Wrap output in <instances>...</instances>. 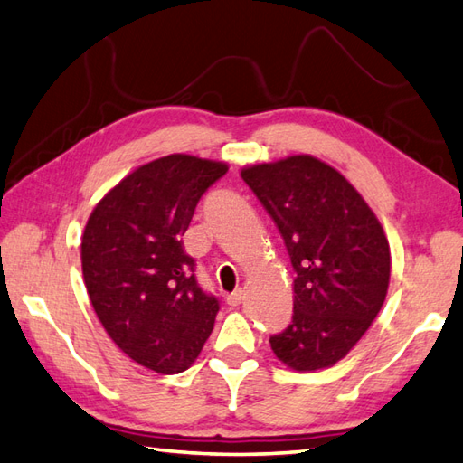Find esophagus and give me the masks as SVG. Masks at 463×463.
Listing matches in <instances>:
<instances>
[{"label": "esophagus", "instance_id": "34e87169", "mask_svg": "<svg viewBox=\"0 0 463 463\" xmlns=\"http://www.w3.org/2000/svg\"><path fill=\"white\" fill-rule=\"evenodd\" d=\"M241 299H243V292H241V290H235L233 294H230V296H228V306H232V307L240 306V304H241Z\"/></svg>", "mask_w": 463, "mask_h": 463}]
</instances>
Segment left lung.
Returning a JSON list of instances; mask_svg holds the SVG:
<instances>
[{"instance_id":"left-lung-1","label":"left lung","mask_w":463,"mask_h":463,"mask_svg":"<svg viewBox=\"0 0 463 463\" xmlns=\"http://www.w3.org/2000/svg\"><path fill=\"white\" fill-rule=\"evenodd\" d=\"M277 223L294 279V314L272 335L286 366L311 372L333 366L368 331L390 284V243L354 186L311 156L241 171Z\"/></svg>"}]
</instances>
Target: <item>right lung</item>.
Returning <instances> with one entry per match:
<instances>
[{
  "instance_id": "add662e5",
  "label": "right lung",
  "mask_w": 463,
  "mask_h": 463,
  "mask_svg": "<svg viewBox=\"0 0 463 463\" xmlns=\"http://www.w3.org/2000/svg\"><path fill=\"white\" fill-rule=\"evenodd\" d=\"M226 173V164L184 154L156 159L87 220L81 267L95 314L124 354L157 373L184 372L214 329L220 299L198 284L183 235Z\"/></svg>"
}]
</instances>
